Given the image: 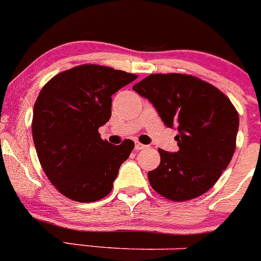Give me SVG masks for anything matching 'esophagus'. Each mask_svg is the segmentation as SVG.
Wrapping results in <instances>:
<instances>
[{"label": "esophagus", "instance_id": "34e87169", "mask_svg": "<svg viewBox=\"0 0 261 261\" xmlns=\"http://www.w3.org/2000/svg\"><path fill=\"white\" fill-rule=\"evenodd\" d=\"M145 147H146V145H143V144H140V143H136L135 144V150H136V151H140V150L145 149Z\"/></svg>", "mask_w": 261, "mask_h": 261}]
</instances>
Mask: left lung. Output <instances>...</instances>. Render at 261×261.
Returning a JSON list of instances; mask_svg holds the SVG:
<instances>
[{
    "instance_id": "left-lung-1",
    "label": "left lung",
    "mask_w": 261,
    "mask_h": 261,
    "mask_svg": "<svg viewBox=\"0 0 261 261\" xmlns=\"http://www.w3.org/2000/svg\"><path fill=\"white\" fill-rule=\"evenodd\" d=\"M133 89L154 105L168 127H178L179 150L159 149V167L147 173L150 186L174 202L206 193L235 152V106L215 86L189 74H150Z\"/></svg>"
}]
</instances>
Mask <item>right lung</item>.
Masks as SVG:
<instances>
[{"instance_id": "add662e5", "label": "right lung", "mask_w": 261, "mask_h": 261, "mask_svg": "<svg viewBox=\"0 0 261 261\" xmlns=\"http://www.w3.org/2000/svg\"><path fill=\"white\" fill-rule=\"evenodd\" d=\"M136 74L96 64L77 65L41 88L33 116V139L53 186L75 202H96L112 191L133 140L112 145L98 128L111 117V96Z\"/></svg>"}]
</instances>
